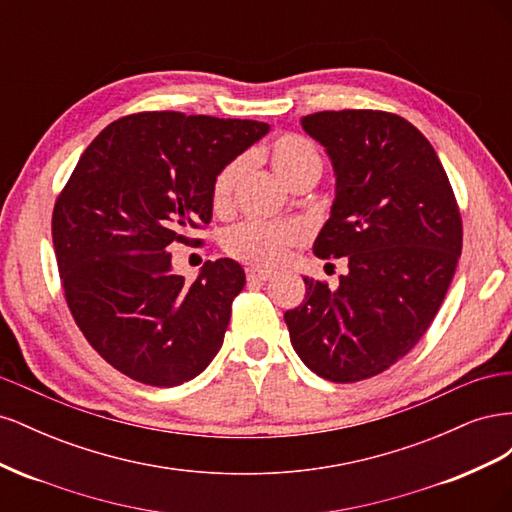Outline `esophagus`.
<instances>
[{"instance_id":"obj_1","label":"esophagus","mask_w":512,"mask_h":512,"mask_svg":"<svg viewBox=\"0 0 512 512\" xmlns=\"http://www.w3.org/2000/svg\"><path fill=\"white\" fill-rule=\"evenodd\" d=\"M269 277H271V271H262V269H256V267L247 269V282H252V284L267 282Z\"/></svg>"}]
</instances>
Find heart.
Masks as SVG:
<instances>
[{
    "mask_svg": "<svg viewBox=\"0 0 512 512\" xmlns=\"http://www.w3.org/2000/svg\"><path fill=\"white\" fill-rule=\"evenodd\" d=\"M271 166L288 185L309 173L320 170V156L316 147L303 136L284 134L277 138L269 151ZM243 170V162L228 164L213 183V207L224 209L230 200L235 183ZM299 239V228L294 224L245 220L224 232V247L230 256L250 262L258 267H271L280 262L284 250Z\"/></svg>",
    "mask_w": 512,
    "mask_h": 512,
    "instance_id": "1",
    "label": "heart"
}]
</instances>
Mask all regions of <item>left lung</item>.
<instances>
[{
  "label": "left lung",
  "mask_w": 512,
  "mask_h": 512,
  "mask_svg": "<svg viewBox=\"0 0 512 512\" xmlns=\"http://www.w3.org/2000/svg\"><path fill=\"white\" fill-rule=\"evenodd\" d=\"M333 166L335 198L314 241L346 258L329 288L303 277L305 301L284 320L299 359L320 378L359 382L406 356L436 318L461 256V218L436 149L382 111L301 119Z\"/></svg>",
  "instance_id": "1"
}]
</instances>
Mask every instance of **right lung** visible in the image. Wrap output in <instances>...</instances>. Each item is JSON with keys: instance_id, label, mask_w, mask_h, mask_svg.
<instances>
[{"instance_id": "obj_1", "label": "right lung", "mask_w": 512, "mask_h": 512, "mask_svg": "<svg viewBox=\"0 0 512 512\" xmlns=\"http://www.w3.org/2000/svg\"><path fill=\"white\" fill-rule=\"evenodd\" d=\"M269 123L173 111L113 121L76 164L53 211L70 312L121 374L151 386L196 378L220 352L239 262H205L192 284L166 247L211 222L213 183Z\"/></svg>"}]
</instances>
